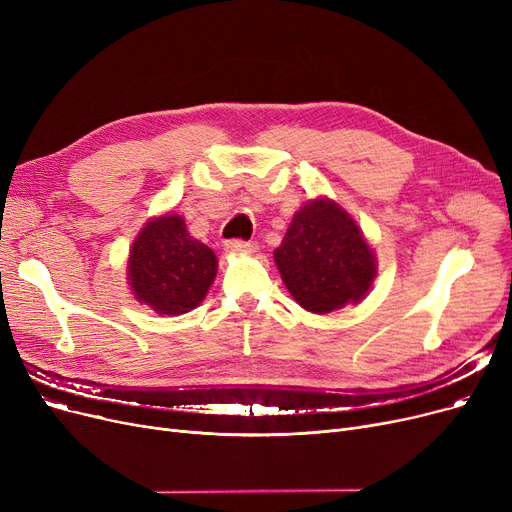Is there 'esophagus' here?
I'll list each match as a JSON object with an SVG mask.
<instances>
[{"mask_svg": "<svg viewBox=\"0 0 512 512\" xmlns=\"http://www.w3.org/2000/svg\"><path fill=\"white\" fill-rule=\"evenodd\" d=\"M255 245L253 242H245V240H228L226 242V251L234 253V255H242V253H255Z\"/></svg>", "mask_w": 512, "mask_h": 512, "instance_id": "34e87169", "label": "esophagus"}]
</instances>
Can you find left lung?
Segmentation results:
<instances>
[{
  "label": "left lung",
  "instance_id": "left-lung-1",
  "mask_svg": "<svg viewBox=\"0 0 512 512\" xmlns=\"http://www.w3.org/2000/svg\"><path fill=\"white\" fill-rule=\"evenodd\" d=\"M274 261L292 299L317 315L361 303L378 278V257L359 224L328 197L294 213Z\"/></svg>",
  "mask_w": 512,
  "mask_h": 512
}]
</instances>
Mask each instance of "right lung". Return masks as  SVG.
<instances>
[{
    "label": "right lung",
    "instance_id": "right-lung-1",
    "mask_svg": "<svg viewBox=\"0 0 512 512\" xmlns=\"http://www.w3.org/2000/svg\"><path fill=\"white\" fill-rule=\"evenodd\" d=\"M218 257L193 238L178 213L151 218L134 238L126 280L132 297L157 315H182L201 305L209 292Z\"/></svg>",
    "mask_w": 512,
    "mask_h": 512
}]
</instances>
